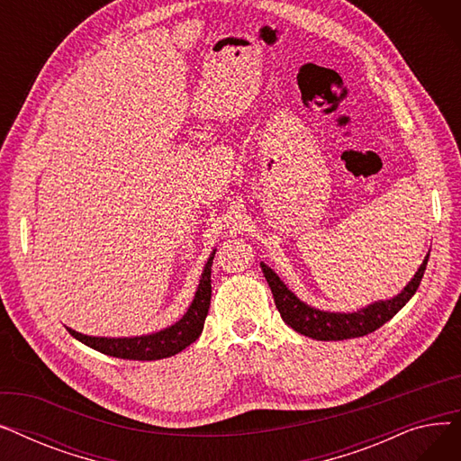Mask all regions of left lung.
Wrapping results in <instances>:
<instances>
[{
    "label": "left lung",
    "mask_w": 461,
    "mask_h": 461,
    "mask_svg": "<svg viewBox=\"0 0 461 461\" xmlns=\"http://www.w3.org/2000/svg\"><path fill=\"white\" fill-rule=\"evenodd\" d=\"M428 258H429V252L426 254L415 276L411 278V282L398 295L384 301H375L368 306L357 308L353 312H327V310L313 308L304 301H301L292 289L280 280V276L269 267V265H265L261 261L259 267L265 278H267V284L275 297V304L285 325H289L303 336L313 338V340L338 342V340H348V338L366 336L377 330L389 320H393L419 289L426 271Z\"/></svg>",
    "instance_id": "8db88e82"
}]
</instances>
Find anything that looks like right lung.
Returning a JSON list of instances; mask_svg holds the SVG:
<instances>
[{"label":"right lung","instance_id":"right-lung-1","mask_svg":"<svg viewBox=\"0 0 461 461\" xmlns=\"http://www.w3.org/2000/svg\"><path fill=\"white\" fill-rule=\"evenodd\" d=\"M214 250L207 258L203 271L200 276V284L196 287V294L183 318L160 329L157 332L140 334V336H123V338H108V336H87L77 332L67 327L70 336H75L78 342L86 344L87 348L101 351L110 357L127 358V360H158L167 358L181 353L192 342H196L203 330V323L211 304V265H212Z\"/></svg>","mask_w":461,"mask_h":461}]
</instances>
